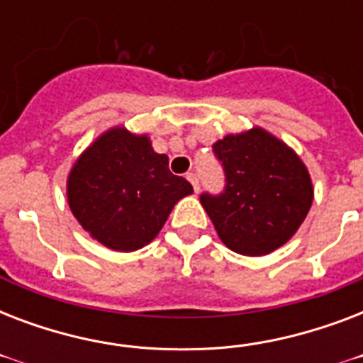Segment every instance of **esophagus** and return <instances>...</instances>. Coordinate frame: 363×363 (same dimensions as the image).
I'll use <instances>...</instances> for the list:
<instances>
[{"label": "esophagus", "instance_id": "34e87169", "mask_svg": "<svg viewBox=\"0 0 363 363\" xmlns=\"http://www.w3.org/2000/svg\"><path fill=\"white\" fill-rule=\"evenodd\" d=\"M186 179L190 182H192V186H194V192L198 194L199 192V177L196 175V173H188L186 175Z\"/></svg>", "mask_w": 363, "mask_h": 363}]
</instances>
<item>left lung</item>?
I'll return each mask as SVG.
<instances>
[{
  "label": "left lung",
  "mask_w": 363,
  "mask_h": 363,
  "mask_svg": "<svg viewBox=\"0 0 363 363\" xmlns=\"http://www.w3.org/2000/svg\"><path fill=\"white\" fill-rule=\"evenodd\" d=\"M224 171V190L199 201L218 238L233 252L264 256L282 247L309 213L313 184L290 148L254 128L213 145Z\"/></svg>",
  "instance_id": "1"
}]
</instances>
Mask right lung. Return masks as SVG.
Instances as JSON below:
<instances>
[{
	"instance_id": "obj_1",
	"label": "right lung",
	"mask_w": 363,
	"mask_h": 363,
	"mask_svg": "<svg viewBox=\"0 0 363 363\" xmlns=\"http://www.w3.org/2000/svg\"><path fill=\"white\" fill-rule=\"evenodd\" d=\"M173 175L169 158L156 154L147 135L124 128L107 131L77 160L67 201L81 226L105 247L131 252L152 241L173 205L192 194Z\"/></svg>"
}]
</instances>
